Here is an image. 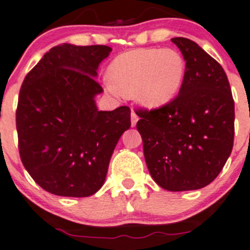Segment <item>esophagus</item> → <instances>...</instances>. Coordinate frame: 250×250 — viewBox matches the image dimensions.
Masks as SVG:
<instances>
[{
  "instance_id": "esophagus-1",
  "label": "esophagus",
  "mask_w": 250,
  "mask_h": 250,
  "mask_svg": "<svg viewBox=\"0 0 250 250\" xmlns=\"http://www.w3.org/2000/svg\"><path fill=\"white\" fill-rule=\"evenodd\" d=\"M138 116H137V113L134 111H132V114H130V123H132V125L134 127V125H137V122H138Z\"/></svg>"
}]
</instances>
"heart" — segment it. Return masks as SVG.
Segmentation results:
<instances>
[{
    "instance_id": "b5f03b06",
    "label": "heart",
    "mask_w": 250,
    "mask_h": 250,
    "mask_svg": "<svg viewBox=\"0 0 250 250\" xmlns=\"http://www.w3.org/2000/svg\"><path fill=\"white\" fill-rule=\"evenodd\" d=\"M186 64L174 49L142 48L122 53L108 67V91L134 96L149 108H158L175 99L183 86Z\"/></svg>"
}]
</instances>
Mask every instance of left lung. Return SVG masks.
Listing matches in <instances>:
<instances>
[{
    "label": "left lung",
    "instance_id": "1",
    "mask_svg": "<svg viewBox=\"0 0 250 250\" xmlns=\"http://www.w3.org/2000/svg\"><path fill=\"white\" fill-rule=\"evenodd\" d=\"M186 62L179 95L158 108H137L146 167L169 191L211 184L225 167L234 141V100L225 70L201 46L172 38Z\"/></svg>",
    "mask_w": 250,
    "mask_h": 250
}]
</instances>
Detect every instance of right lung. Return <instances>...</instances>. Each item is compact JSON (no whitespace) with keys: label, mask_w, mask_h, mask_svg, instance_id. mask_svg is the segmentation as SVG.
<instances>
[{"label":"right lung","mask_w":250,"mask_h":250,"mask_svg":"<svg viewBox=\"0 0 250 250\" xmlns=\"http://www.w3.org/2000/svg\"><path fill=\"white\" fill-rule=\"evenodd\" d=\"M107 45L51 48L25 75L18 96L16 127L25 170L50 193L87 197L101 188L130 108L99 111L95 80L108 57Z\"/></svg>","instance_id":"add662e5"}]
</instances>
